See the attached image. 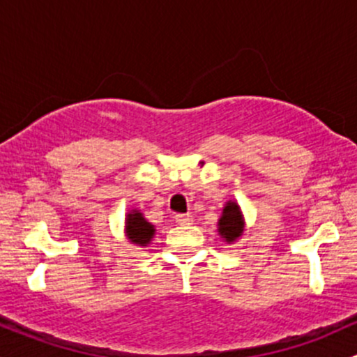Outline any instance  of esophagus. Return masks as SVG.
Wrapping results in <instances>:
<instances>
[{
    "instance_id": "1",
    "label": "esophagus",
    "mask_w": 357,
    "mask_h": 357,
    "mask_svg": "<svg viewBox=\"0 0 357 357\" xmlns=\"http://www.w3.org/2000/svg\"><path fill=\"white\" fill-rule=\"evenodd\" d=\"M174 220L179 226H188V224L193 222V215L191 213H176Z\"/></svg>"
}]
</instances>
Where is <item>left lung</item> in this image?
I'll return each instance as SVG.
<instances>
[{
	"label": "left lung",
	"mask_w": 357,
	"mask_h": 357,
	"mask_svg": "<svg viewBox=\"0 0 357 357\" xmlns=\"http://www.w3.org/2000/svg\"><path fill=\"white\" fill-rule=\"evenodd\" d=\"M243 232V217L239 212L238 204L229 202L224 208L222 217L219 220V234L222 236L226 241H234L241 236Z\"/></svg>",
	"instance_id": "8db88e82"
}]
</instances>
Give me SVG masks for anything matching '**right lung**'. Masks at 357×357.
<instances>
[{"instance_id":"right-lung-1","label":"right lung","mask_w":357,"mask_h":357,"mask_svg":"<svg viewBox=\"0 0 357 357\" xmlns=\"http://www.w3.org/2000/svg\"><path fill=\"white\" fill-rule=\"evenodd\" d=\"M126 232H128V238L137 245L145 246L152 239L153 236V226L144 219L140 212H131L128 213V219H126Z\"/></svg>"}]
</instances>
